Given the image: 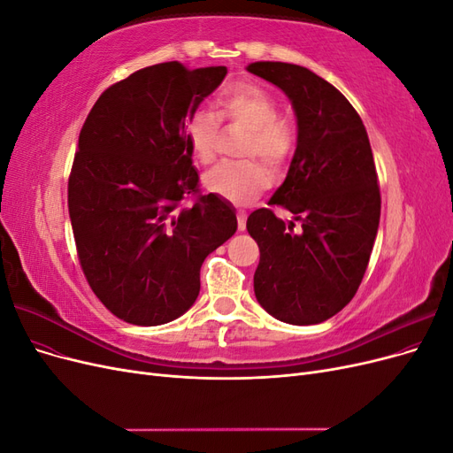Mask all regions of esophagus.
Returning a JSON list of instances; mask_svg holds the SVG:
<instances>
[{"label": "esophagus", "instance_id": "1", "mask_svg": "<svg viewBox=\"0 0 453 453\" xmlns=\"http://www.w3.org/2000/svg\"><path fill=\"white\" fill-rule=\"evenodd\" d=\"M238 228L243 232L245 230V223H248V213H245L243 210H238Z\"/></svg>", "mask_w": 453, "mask_h": 453}]
</instances>
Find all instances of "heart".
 Wrapping results in <instances>:
<instances>
[{
    "mask_svg": "<svg viewBox=\"0 0 453 453\" xmlns=\"http://www.w3.org/2000/svg\"><path fill=\"white\" fill-rule=\"evenodd\" d=\"M280 105L273 96L255 85H236L217 102V115L196 109L185 122V134L198 162L215 158L219 119L250 130L243 143L245 157H263L272 168L285 166L295 153L296 130L287 119L278 117ZM272 183V173L258 160L221 162L203 175L210 193L234 203L255 200Z\"/></svg>",
    "mask_w": 453,
    "mask_h": 453,
    "instance_id": "1",
    "label": "heart"
}]
</instances>
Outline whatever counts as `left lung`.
I'll return each instance as SVG.
<instances>
[{
    "instance_id": "left-lung-1",
    "label": "left lung",
    "mask_w": 453,
    "mask_h": 453,
    "mask_svg": "<svg viewBox=\"0 0 453 453\" xmlns=\"http://www.w3.org/2000/svg\"><path fill=\"white\" fill-rule=\"evenodd\" d=\"M248 72L276 85L296 117V150L268 203L300 221L285 225L272 210L248 217L260 260L258 304L289 325H318L357 293L380 225V188L361 117L346 96L308 67L253 62Z\"/></svg>"
}]
</instances>
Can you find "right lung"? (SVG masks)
Segmentation results:
<instances>
[{"label":"right lung","mask_w":453,"mask_h":453,"mask_svg":"<svg viewBox=\"0 0 453 453\" xmlns=\"http://www.w3.org/2000/svg\"><path fill=\"white\" fill-rule=\"evenodd\" d=\"M225 65L143 67L109 87L79 134L67 208L81 266L119 319L155 326L196 303L203 258L238 228L213 193L195 203L188 115L223 83Z\"/></svg>","instance_id":"add662e5"}]
</instances>
